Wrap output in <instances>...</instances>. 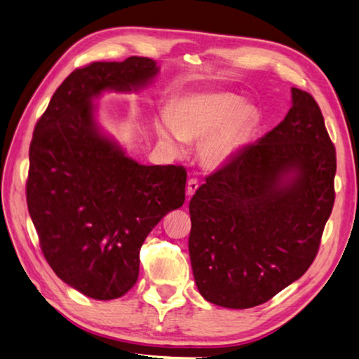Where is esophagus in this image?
I'll list each match as a JSON object with an SVG mask.
<instances>
[{"instance_id": "obj_1", "label": "esophagus", "mask_w": 359, "mask_h": 359, "mask_svg": "<svg viewBox=\"0 0 359 359\" xmlns=\"http://www.w3.org/2000/svg\"><path fill=\"white\" fill-rule=\"evenodd\" d=\"M198 188H199L198 179H194V177L188 179V184H187V194H188V196H193V194L196 193Z\"/></svg>"}]
</instances>
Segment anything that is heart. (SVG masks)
<instances>
[{"mask_svg": "<svg viewBox=\"0 0 359 359\" xmlns=\"http://www.w3.org/2000/svg\"><path fill=\"white\" fill-rule=\"evenodd\" d=\"M254 108L232 93H207L184 97L171 116H163L157 132L168 144L180 151L184 140H201L212 133L201 147L208 166H218L243 144L256 123Z\"/></svg>", "mask_w": 359, "mask_h": 359, "instance_id": "1", "label": "heart"}]
</instances>
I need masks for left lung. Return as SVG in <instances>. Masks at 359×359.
<instances>
[{
    "label": "left lung",
    "instance_id": "8db88e82",
    "mask_svg": "<svg viewBox=\"0 0 359 359\" xmlns=\"http://www.w3.org/2000/svg\"><path fill=\"white\" fill-rule=\"evenodd\" d=\"M289 172L296 177L285 180ZM336 147L314 97L292 88L284 121L238 149L190 201L191 269L207 302L266 303L302 278L334 205Z\"/></svg>",
    "mask_w": 359,
    "mask_h": 359
}]
</instances>
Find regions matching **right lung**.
<instances>
[{"label":"right lung","mask_w":359,"mask_h":359,"mask_svg":"<svg viewBox=\"0 0 359 359\" xmlns=\"http://www.w3.org/2000/svg\"><path fill=\"white\" fill-rule=\"evenodd\" d=\"M149 57L90 62L55 90L32 133L26 202L48 265L95 299L133 287L140 250L166 213L184 205L187 169L144 166L99 133L93 97L157 75Z\"/></svg>","instance_id":"add662e5"}]
</instances>
